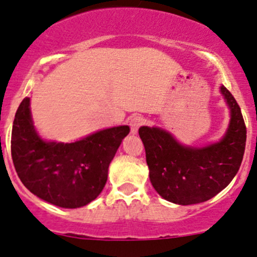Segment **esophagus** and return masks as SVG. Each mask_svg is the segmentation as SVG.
I'll use <instances>...</instances> for the list:
<instances>
[{
    "instance_id": "obj_1",
    "label": "esophagus",
    "mask_w": 257,
    "mask_h": 257,
    "mask_svg": "<svg viewBox=\"0 0 257 257\" xmlns=\"http://www.w3.org/2000/svg\"><path fill=\"white\" fill-rule=\"evenodd\" d=\"M144 121H146V120H144L143 117H141V116L132 117L131 121H130V127H131V134L132 135H137L138 128H140L141 126L143 125Z\"/></svg>"
}]
</instances>
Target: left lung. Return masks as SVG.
<instances>
[{"mask_svg":"<svg viewBox=\"0 0 257 257\" xmlns=\"http://www.w3.org/2000/svg\"><path fill=\"white\" fill-rule=\"evenodd\" d=\"M229 109V123L218 142L203 147L184 146L166 130L142 126L138 130L146 149L149 178L158 194L178 205L209 200L237 175L245 151L246 127L237 100L220 87Z\"/></svg>","mask_w":257,"mask_h":257,"instance_id":"left-lung-1","label":"left lung"}]
</instances>
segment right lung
Masks as SVG:
<instances>
[{
  "mask_svg": "<svg viewBox=\"0 0 257 257\" xmlns=\"http://www.w3.org/2000/svg\"><path fill=\"white\" fill-rule=\"evenodd\" d=\"M127 125L93 132L71 143L46 141L34 126L30 98L20 103L13 121L12 159L23 184L36 197L65 209L90 204L104 188L108 169Z\"/></svg>",
  "mask_w": 257,
  "mask_h": 257,
  "instance_id": "add662e5",
  "label": "right lung"
}]
</instances>
